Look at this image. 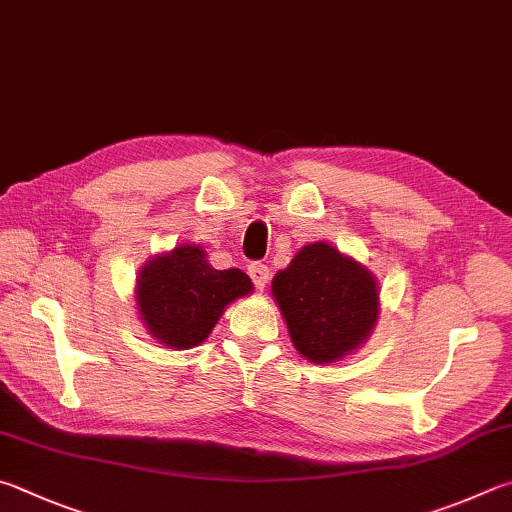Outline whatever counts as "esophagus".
<instances>
[{
	"instance_id": "obj_1",
	"label": "esophagus",
	"mask_w": 512,
	"mask_h": 512,
	"mask_svg": "<svg viewBox=\"0 0 512 512\" xmlns=\"http://www.w3.org/2000/svg\"><path fill=\"white\" fill-rule=\"evenodd\" d=\"M248 275H250V280H253L255 288L264 291V286L268 284V266L262 262H253L248 266Z\"/></svg>"
}]
</instances>
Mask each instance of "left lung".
<instances>
[{"label":"left lung","mask_w":512,"mask_h":512,"mask_svg":"<svg viewBox=\"0 0 512 512\" xmlns=\"http://www.w3.org/2000/svg\"><path fill=\"white\" fill-rule=\"evenodd\" d=\"M273 297L293 347L315 365L358 349L380 313L376 277L327 241L304 246L273 277Z\"/></svg>","instance_id":"left-lung-1"}]
</instances>
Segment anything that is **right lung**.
Returning <instances> with one entry per match:
<instances>
[{
  "label": "right lung",
  "instance_id": "right-lung-1",
  "mask_svg": "<svg viewBox=\"0 0 512 512\" xmlns=\"http://www.w3.org/2000/svg\"><path fill=\"white\" fill-rule=\"evenodd\" d=\"M248 293L253 282L244 271H217L194 244L152 257L136 277L141 320L154 340L174 349L201 345L226 306Z\"/></svg>",
  "mask_w": 512,
  "mask_h": 512
}]
</instances>
